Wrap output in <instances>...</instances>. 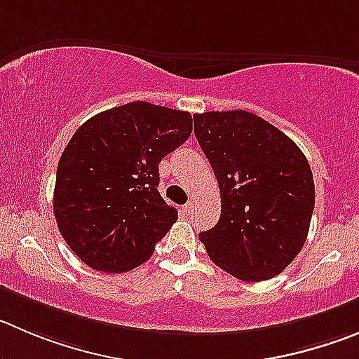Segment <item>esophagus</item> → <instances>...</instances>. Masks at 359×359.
Listing matches in <instances>:
<instances>
[{"mask_svg":"<svg viewBox=\"0 0 359 359\" xmlns=\"http://www.w3.org/2000/svg\"><path fill=\"white\" fill-rule=\"evenodd\" d=\"M182 210H184V214H187V216H189V214L193 212V203H191V202H187L186 205L182 207Z\"/></svg>","mask_w":359,"mask_h":359,"instance_id":"1","label":"esophagus"}]
</instances>
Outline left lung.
I'll use <instances>...</instances> for the list:
<instances>
[{"label": "left lung", "instance_id": "8db88e82", "mask_svg": "<svg viewBox=\"0 0 359 359\" xmlns=\"http://www.w3.org/2000/svg\"><path fill=\"white\" fill-rule=\"evenodd\" d=\"M214 170L221 216L200 241L217 267L243 281L274 278L306 241L316 186L299 147L250 111L193 115Z\"/></svg>", "mask_w": 359, "mask_h": 359}]
</instances>
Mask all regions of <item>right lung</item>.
<instances>
[{
    "label": "right lung",
    "instance_id": "1",
    "mask_svg": "<svg viewBox=\"0 0 359 359\" xmlns=\"http://www.w3.org/2000/svg\"><path fill=\"white\" fill-rule=\"evenodd\" d=\"M193 130L187 111L136 102L92 116L56 170V223L92 269L126 273L150 259L177 221L159 195V163Z\"/></svg>",
    "mask_w": 359,
    "mask_h": 359
}]
</instances>
